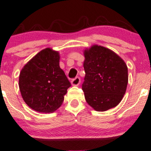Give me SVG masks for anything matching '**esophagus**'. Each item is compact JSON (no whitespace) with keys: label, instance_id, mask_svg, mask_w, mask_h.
<instances>
[{"label":"esophagus","instance_id":"1","mask_svg":"<svg viewBox=\"0 0 151 151\" xmlns=\"http://www.w3.org/2000/svg\"><path fill=\"white\" fill-rule=\"evenodd\" d=\"M80 83H81V78L78 77H75L71 81V84L73 86H78Z\"/></svg>","mask_w":151,"mask_h":151}]
</instances>
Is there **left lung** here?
Masks as SVG:
<instances>
[{
    "instance_id": "8db88e82",
    "label": "left lung",
    "mask_w": 151,
    "mask_h": 151,
    "mask_svg": "<svg viewBox=\"0 0 151 151\" xmlns=\"http://www.w3.org/2000/svg\"><path fill=\"white\" fill-rule=\"evenodd\" d=\"M86 75L82 84L86 101L97 111L114 108L121 101L128 84V68L112 50L93 45L84 51Z\"/></svg>"
}]
</instances>
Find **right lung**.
<instances>
[{
  "mask_svg": "<svg viewBox=\"0 0 151 151\" xmlns=\"http://www.w3.org/2000/svg\"><path fill=\"white\" fill-rule=\"evenodd\" d=\"M59 53L46 48L22 69L19 86L28 107L41 113H51L62 105L70 83L59 67Z\"/></svg>",
  "mask_w": 151,
  "mask_h": 151,
  "instance_id": "obj_1",
  "label": "right lung"
}]
</instances>
